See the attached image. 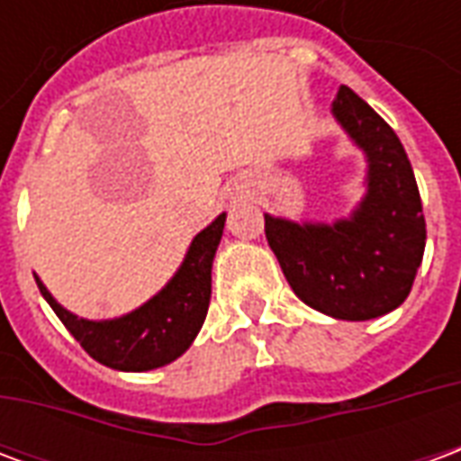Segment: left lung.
<instances>
[{
  "label": "left lung",
  "mask_w": 461,
  "mask_h": 461,
  "mask_svg": "<svg viewBox=\"0 0 461 461\" xmlns=\"http://www.w3.org/2000/svg\"><path fill=\"white\" fill-rule=\"evenodd\" d=\"M333 115L366 152V197L333 224L264 214V231L303 303L333 319L370 321L395 311L412 289L425 254V214L395 131L348 86H340Z\"/></svg>",
  "instance_id": "obj_1"
}]
</instances>
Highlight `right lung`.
Returning a JSON list of instances; mask_svg holds the SVG:
<instances>
[{
  "instance_id": "obj_1",
  "label": "right lung",
  "mask_w": 461,
  "mask_h": 461,
  "mask_svg": "<svg viewBox=\"0 0 461 461\" xmlns=\"http://www.w3.org/2000/svg\"><path fill=\"white\" fill-rule=\"evenodd\" d=\"M227 214L192 240L177 274L140 309L111 321H86L66 311L36 279L41 296L88 356L128 373L162 367L180 357L200 333L212 296V261L220 247Z\"/></svg>"
}]
</instances>
